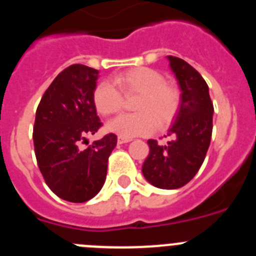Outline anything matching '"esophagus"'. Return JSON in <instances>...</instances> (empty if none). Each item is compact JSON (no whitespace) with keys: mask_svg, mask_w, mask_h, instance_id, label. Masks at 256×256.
Instances as JSON below:
<instances>
[{"mask_svg":"<svg viewBox=\"0 0 256 256\" xmlns=\"http://www.w3.org/2000/svg\"><path fill=\"white\" fill-rule=\"evenodd\" d=\"M130 138H126V137H118V144H126V142H130Z\"/></svg>","mask_w":256,"mask_h":256,"instance_id":"esophagus-1","label":"esophagus"}]
</instances>
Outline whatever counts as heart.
<instances>
[{"mask_svg":"<svg viewBox=\"0 0 256 256\" xmlns=\"http://www.w3.org/2000/svg\"><path fill=\"white\" fill-rule=\"evenodd\" d=\"M112 83L101 82L94 87L92 101L101 115L116 114L123 106L124 96L137 94L133 110L137 112L122 114L106 126L108 132L132 138L168 126L177 116L180 106V91L177 86L164 82V76L155 69L146 66L133 68L112 78Z\"/></svg>","mask_w":256,"mask_h":256,"instance_id":"obj_1","label":"heart"}]
</instances>
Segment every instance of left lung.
Returning a JSON list of instances; mask_svg holds the SVG:
<instances>
[{
    "label": "left lung",
    "instance_id": "1",
    "mask_svg": "<svg viewBox=\"0 0 256 256\" xmlns=\"http://www.w3.org/2000/svg\"><path fill=\"white\" fill-rule=\"evenodd\" d=\"M178 80L180 106L166 144L148 140L150 152L142 165L144 177L158 188L176 190L195 177L204 162L212 132V102L209 87L198 70L176 56H168Z\"/></svg>",
    "mask_w": 256,
    "mask_h": 256
}]
</instances>
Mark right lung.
<instances>
[{
    "label": "right lung",
    "instance_id": "obj_1",
    "mask_svg": "<svg viewBox=\"0 0 256 256\" xmlns=\"http://www.w3.org/2000/svg\"><path fill=\"white\" fill-rule=\"evenodd\" d=\"M98 70L74 64L54 79L36 112L33 141L38 168L51 191L70 202H86L100 192L116 136L108 133L87 148L79 144L102 123L92 94Z\"/></svg>",
    "mask_w": 256,
    "mask_h": 256
}]
</instances>
